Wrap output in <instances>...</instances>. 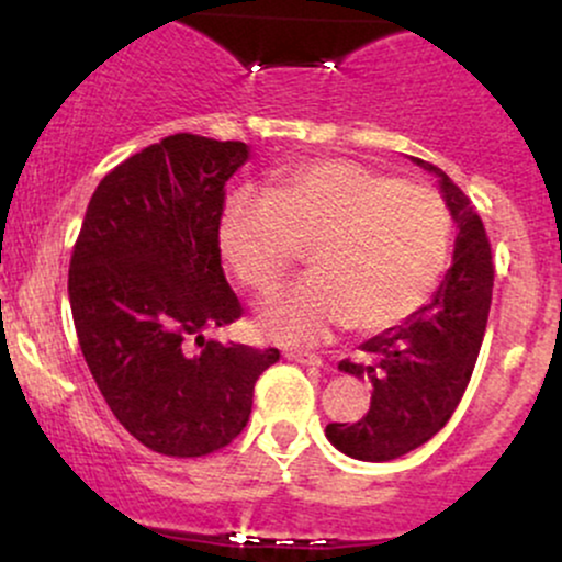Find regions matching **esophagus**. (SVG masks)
I'll list each match as a JSON object with an SVG mask.
<instances>
[{
	"label": "esophagus",
	"instance_id": "34e87169",
	"mask_svg": "<svg viewBox=\"0 0 562 562\" xmlns=\"http://www.w3.org/2000/svg\"><path fill=\"white\" fill-rule=\"evenodd\" d=\"M285 357L290 359V362H295V364L322 367V357H317V353H308V351H288Z\"/></svg>",
	"mask_w": 562,
	"mask_h": 562
}]
</instances>
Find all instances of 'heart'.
<instances>
[{"label": "heart", "instance_id": "heart-1", "mask_svg": "<svg viewBox=\"0 0 562 562\" xmlns=\"http://www.w3.org/2000/svg\"><path fill=\"white\" fill-rule=\"evenodd\" d=\"M451 232L434 187L344 158L282 171L267 198L237 192L218 218L224 259L259 295L308 248L314 274L259 308L261 333L293 346L348 325L389 330L420 312L447 272Z\"/></svg>", "mask_w": 562, "mask_h": 562}]
</instances>
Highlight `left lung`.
I'll list each match as a JSON object with an SVG mask.
<instances>
[{
	"label": "left lung",
	"mask_w": 562,
	"mask_h": 562,
	"mask_svg": "<svg viewBox=\"0 0 562 562\" xmlns=\"http://www.w3.org/2000/svg\"><path fill=\"white\" fill-rule=\"evenodd\" d=\"M436 173L457 224L454 256L441 285L420 312L364 340L367 362L338 370L372 383V402L359 423H330L327 441L362 462H389L430 441L454 415L465 393L492 306V245L465 192L438 166L412 158Z\"/></svg>",
	"instance_id": "8db88e82"
}]
</instances>
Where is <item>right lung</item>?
Wrapping results in <instances>:
<instances>
[{
    "mask_svg": "<svg viewBox=\"0 0 562 562\" xmlns=\"http://www.w3.org/2000/svg\"><path fill=\"white\" fill-rule=\"evenodd\" d=\"M245 142L171 134L97 184L68 272L89 372L147 449L203 457L245 428L277 348L205 338L243 314L224 280L218 218Z\"/></svg>",
    "mask_w": 562,
    "mask_h": 562,
    "instance_id": "obj_1",
    "label": "right lung"
}]
</instances>
